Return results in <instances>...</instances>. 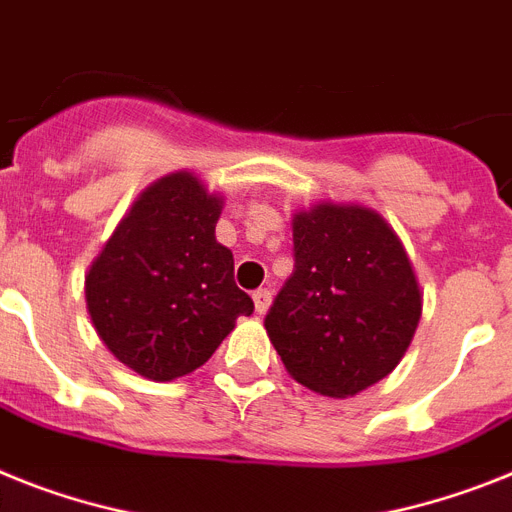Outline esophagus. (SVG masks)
<instances>
[{
  "mask_svg": "<svg viewBox=\"0 0 512 512\" xmlns=\"http://www.w3.org/2000/svg\"><path fill=\"white\" fill-rule=\"evenodd\" d=\"M270 299H273V296H270L268 289H257L255 294H252V302H255V312H257V315H265V312H268Z\"/></svg>",
  "mask_w": 512,
  "mask_h": 512,
  "instance_id": "34e87169",
  "label": "esophagus"
}]
</instances>
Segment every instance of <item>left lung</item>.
Listing matches in <instances>:
<instances>
[{
	"label": "left lung",
	"mask_w": 512,
	"mask_h": 512,
	"mask_svg": "<svg viewBox=\"0 0 512 512\" xmlns=\"http://www.w3.org/2000/svg\"><path fill=\"white\" fill-rule=\"evenodd\" d=\"M294 273L265 315L283 367L304 388L346 398L401 362L422 291L393 226L364 205L299 210Z\"/></svg>",
	"instance_id": "1"
}]
</instances>
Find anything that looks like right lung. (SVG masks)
I'll use <instances>...</instances> for the list:
<instances>
[{
  "instance_id": "right-lung-1",
  "label": "right lung",
  "mask_w": 512,
  "mask_h": 512,
  "mask_svg": "<svg viewBox=\"0 0 512 512\" xmlns=\"http://www.w3.org/2000/svg\"><path fill=\"white\" fill-rule=\"evenodd\" d=\"M221 195L192 171L140 192L85 276L98 338L124 367L156 382L208 362L255 304L234 283V255L216 242Z\"/></svg>"
}]
</instances>
